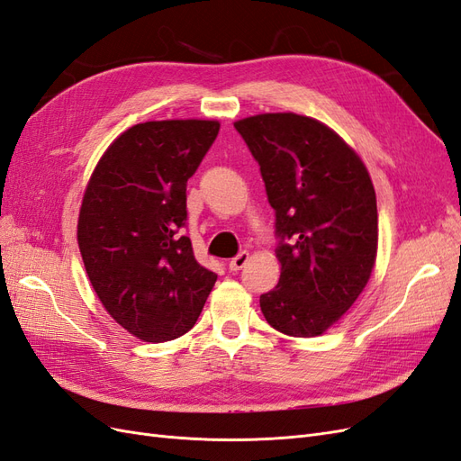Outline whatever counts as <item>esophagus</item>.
Wrapping results in <instances>:
<instances>
[{"mask_svg": "<svg viewBox=\"0 0 461 461\" xmlns=\"http://www.w3.org/2000/svg\"><path fill=\"white\" fill-rule=\"evenodd\" d=\"M248 259H249V254H248V252H240L239 256L232 258V259L229 261V269H230V271H240V269L244 267V265L248 263Z\"/></svg>", "mask_w": 461, "mask_h": 461, "instance_id": "esophagus-1", "label": "esophagus"}]
</instances>
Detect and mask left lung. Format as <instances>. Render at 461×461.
I'll return each instance as SVG.
<instances>
[{"label": "left lung", "instance_id": "left-lung-1", "mask_svg": "<svg viewBox=\"0 0 461 461\" xmlns=\"http://www.w3.org/2000/svg\"><path fill=\"white\" fill-rule=\"evenodd\" d=\"M275 209L281 278L259 296L267 323L288 337H319L366 288L379 240L371 176L327 124L296 113L234 122Z\"/></svg>", "mask_w": 461, "mask_h": 461}]
</instances>
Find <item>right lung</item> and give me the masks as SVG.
<instances>
[{
  "label": "right lung",
  "instance_id": "obj_1",
  "mask_svg": "<svg viewBox=\"0 0 461 461\" xmlns=\"http://www.w3.org/2000/svg\"><path fill=\"white\" fill-rule=\"evenodd\" d=\"M217 134V121L134 124L107 148L82 198L78 248L90 283L144 342L188 332L217 281L183 232L186 183Z\"/></svg>",
  "mask_w": 461,
  "mask_h": 461
}]
</instances>
